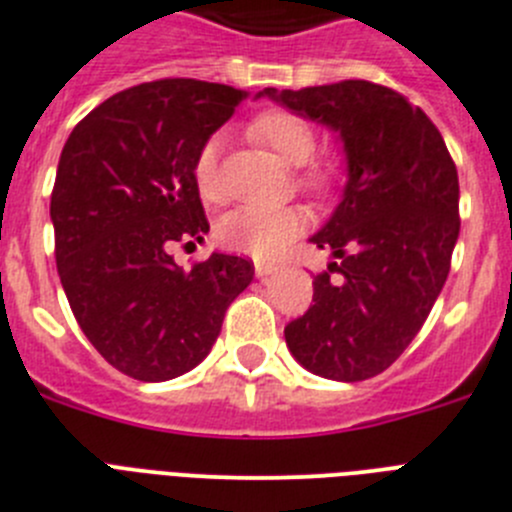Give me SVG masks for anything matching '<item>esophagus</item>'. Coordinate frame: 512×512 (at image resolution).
I'll use <instances>...</instances> for the list:
<instances>
[{
	"label": "esophagus",
	"instance_id": "obj_1",
	"mask_svg": "<svg viewBox=\"0 0 512 512\" xmlns=\"http://www.w3.org/2000/svg\"><path fill=\"white\" fill-rule=\"evenodd\" d=\"M278 270V265H273V262H255V275L257 278H265V275L275 273Z\"/></svg>",
	"mask_w": 512,
	"mask_h": 512
}]
</instances>
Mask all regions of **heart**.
<instances>
[{
  "label": "heart",
  "mask_w": 512,
  "mask_h": 512,
  "mask_svg": "<svg viewBox=\"0 0 512 512\" xmlns=\"http://www.w3.org/2000/svg\"><path fill=\"white\" fill-rule=\"evenodd\" d=\"M250 132L280 160L288 165H301L298 170L301 186L311 191H324L329 186V170L316 163L308 165L316 150V135L301 114L270 109L252 119ZM219 155H222V135H211L193 160V181L209 204H219L224 199ZM303 227H306V214L298 206H242L219 219L216 239L229 252H239L255 260H275L303 232Z\"/></svg>",
  "instance_id": "b5f03b06"
}]
</instances>
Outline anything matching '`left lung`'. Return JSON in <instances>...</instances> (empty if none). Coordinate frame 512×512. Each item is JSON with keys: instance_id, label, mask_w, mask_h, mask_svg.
Listing matches in <instances>:
<instances>
[{"instance_id": "8db88e82", "label": "left lung", "mask_w": 512, "mask_h": 512, "mask_svg": "<svg viewBox=\"0 0 512 512\" xmlns=\"http://www.w3.org/2000/svg\"><path fill=\"white\" fill-rule=\"evenodd\" d=\"M260 96L339 132L347 153L342 204L311 237L343 280L313 278V306L285 326V344L313 375H380L421 331L449 275L457 165L423 109L388 86L339 81Z\"/></svg>"}]
</instances>
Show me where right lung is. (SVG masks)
Masks as SVG:
<instances>
[{"label":"right lung","instance_id":"add662e5","mask_svg":"<svg viewBox=\"0 0 512 512\" xmlns=\"http://www.w3.org/2000/svg\"><path fill=\"white\" fill-rule=\"evenodd\" d=\"M245 96L160 78L101 101L63 145L50 196L58 275L86 339L135 380L193 370L252 283L245 257L214 252L183 270L170 255L209 232L193 160Z\"/></svg>","mask_w":512,"mask_h":512}]
</instances>
